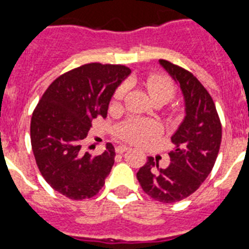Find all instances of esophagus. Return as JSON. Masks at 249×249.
Instances as JSON below:
<instances>
[{
  "instance_id": "34e87169",
  "label": "esophagus",
  "mask_w": 249,
  "mask_h": 249,
  "mask_svg": "<svg viewBox=\"0 0 249 249\" xmlns=\"http://www.w3.org/2000/svg\"><path fill=\"white\" fill-rule=\"evenodd\" d=\"M127 150H129V147L124 146V145H119V146L115 147L116 154H124V152L127 151Z\"/></svg>"
}]
</instances>
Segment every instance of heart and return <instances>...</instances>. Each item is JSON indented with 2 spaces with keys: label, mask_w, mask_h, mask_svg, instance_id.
<instances>
[{
  "label": "heart",
  "mask_w": 249,
  "mask_h": 249,
  "mask_svg": "<svg viewBox=\"0 0 249 249\" xmlns=\"http://www.w3.org/2000/svg\"><path fill=\"white\" fill-rule=\"evenodd\" d=\"M146 88L152 100L163 99L165 102H167L171 99L175 93L174 83L169 78L159 74L147 78ZM124 91V87H120L115 93V99H122ZM158 131V125L147 119H129L115 127L116 135L123 138L124 140L134 142V144L144 142L147 139L156 135Z\"/></svg>",
  "instance_id": "heart-1"
}]
</instances>
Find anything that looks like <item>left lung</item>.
Here are the masks:
<instances>
[{
  "instance_id": "8db88e82",
  "label": "left lung",
  "mask_w": 249,
  "mask_h": 249,
  "mask_svg": "<svg viewBox=\"0 0 249 249\" xmlns=\"http://www.w3.org/2000/svg\"><path fill=\"white\" fill-rule=\"evenodd\" d=\"M180 86L185 100V118L171 136L166 169L149 156L136 174L145 194L162 203H174L194 194L213 169L218 155L222 126L211 95L189 71L165 59L159 60Z\"/></svg>"
}]
</instances>
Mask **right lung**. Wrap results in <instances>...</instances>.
I'll return each mask as SVG.
<instances>
[{
    "instance_id": "add662e5",
    "label": "right lung",
    "mask_w": 249,
    "mask_h": 249,
    "mask_svg": "<svg viewBox=\"0 0 249 249\" xmlns=\"http://www.w3.org/2000/svg\"><path fill=\"white\" fill-rule=\"evenodd\" d=\"M131 73L120 64L89 63L67 71L48 87L33 111L31 144L48 185L71 200L95 196L114 165L108 142L97 156L82 151L91 120L107 118L114 91Z\"/></svg>"
}]
</instances>
